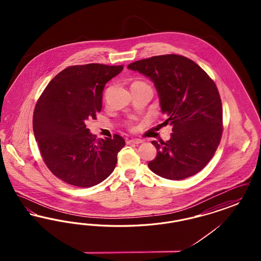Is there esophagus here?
Masks as SVG:
<instances>
[{
	"instance_id": "1",
	"label": "esophagus",
	"mask_w": 261,
	"mask_h": 261,
	"mask_svg": "<svg viewBox=\"0 0 261 261\" xmlns=\"http://www.w3.org/2000/svg\"><path fill=\"white\" fill-rule=\"evenodd\" d=\"M127 145H138V144H141V143H143V140H141V139H131V140H128L127 142Z\"/></svg>"
}]
</instances>
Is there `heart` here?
Listing matches in <instances>:
<instances>
[{
    "label": "heart",
    "instance_id": "1",
    "mask_svg": "<svg viewBox=\"0 0 261 261\" xmlns=\"http://www.w3.org/2000/svg\"><path fill=\"white\" fill-rule=\"evenodd\" d=\"M135 83H139V82H135ZM125 124H126V126H127L128 128H130L131 130H134V129H135V124H134V121H133L132 119L127 120V121L125 122Z\"/></svg>",
    "mask_w": 261,
    "mask_h": 261
}]
</instances>
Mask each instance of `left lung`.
<instances>
[{"label": "left lung", "instance_id": "obj_1", "mask_svg": "<svg viewBox=\"0 0 261 261\" xmlns=\"http://www.w3.org/2000/svg\"><path fill=\"white\" fill-rule=\"evenodd\" d=\"M129 69L154 83L166 113L164 124L172 125L170 140L152 141L158 153L149 169L170 180L199 172L210 162L223 132L219 92L200 66L180 55H162L132 62Z\"/></svg>", "mask_w": 261, "mask_h": 261}]
</instances>
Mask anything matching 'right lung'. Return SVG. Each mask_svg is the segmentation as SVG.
<instances>
[{"label":"right lung","mask_w":261,"mask_h":261,"mask_svg":"<svg viewBox=\"0 0 261 261\" xmlns=\"http://www.w3.org/2000/svg\"><path fill=\"white\" fill-rule=\"evenodd\" d=\"M123 65H72L56 75L38 99L33 131L42 159L50 172L75 187L95 186L107 179L125 146L117 134L96 140L86 120L101 111L106 84Z\"/></svg>","instance_id":"obj_1"}]
</instances>
